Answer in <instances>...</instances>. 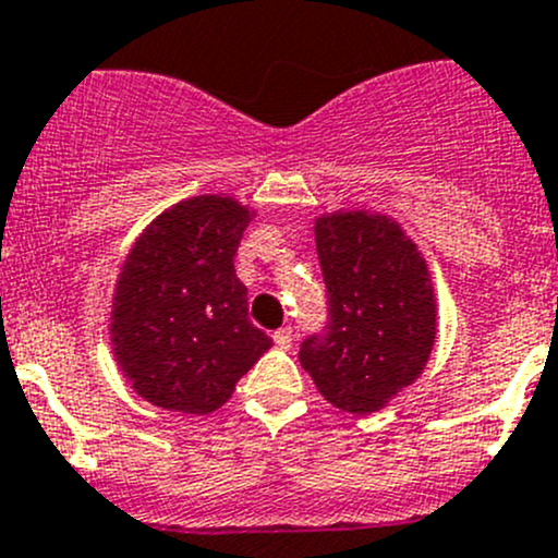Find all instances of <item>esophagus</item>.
I'll list each match as a JSON object with an SVG mask.
<instances>
[{"instance_id":"1","label":"esophagus","mask_w":558,"mask_h":558,"mask_svg":"<svg viewBox=\"0 0 558 558\" xmlns=\"http://www.w3.org/2000/svg\"><path fill=\"white\" fill-rule=\"evenodd\" d=\"M272 340H275V345L283 348V351H289V348L294 345V329H291V326H283V329L275 331Z\"/></svg>"}]
</instances>
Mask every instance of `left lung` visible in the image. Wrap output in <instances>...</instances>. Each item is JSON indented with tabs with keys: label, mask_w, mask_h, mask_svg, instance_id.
I'll return each instance as SVG.
<instances>
[{
	"label": "left lung",
	"mask_w": 558,
	"mask_h": 558,
	"mask_svg": "<svg viewBox=\"0 0 558 558\" xmlns=\"http://www.w3.org/2000/svg\"><path fill=\"white\" fill-rule=\"evenodd\" d=\"M329 324L300 348L320 397L369 415L415 384L437 337L435 289L418 245L388 216L315 218Z\"/></svg>",
	"instance_id": "8db88e82"
}]
</instances>
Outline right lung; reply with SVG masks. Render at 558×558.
I'll return each mask as SVG.
<instances>
[{
    "label": "right lung",
    "mask_w": 558,
    "mask_h": 558,
    "mask_svg": "<svg viewBox=\"0 0 558 558\" xmlns=\"http://www.w3.org/2000/svg\"><path fill=\"white\" fill-rule=\"evenodd\" d=\"M251 210L232 196H191L148 223L112 296L110 340L134 391L205 415L232 397L272 340L247 320L234 253Z\"/></svg>",
    "instance_id": "add662e5"
}]
</instances>
